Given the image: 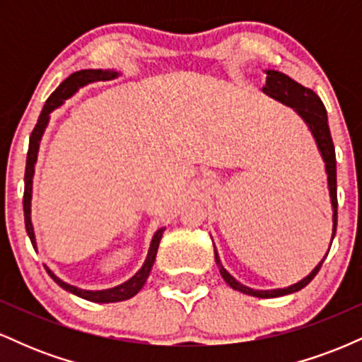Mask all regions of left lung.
<instances>
[{"mask_svg": "<svg viewBox=\"0 0 362 362\" xmlns=\"http://www.w3.org/2000/svg\"><path fill=\"white\" fill-rule=\"evenodd\" d=\"M265 73H267V81H265V86L262 88L264 90V93H267L269 97L276 98V100L284 103V105L293 107V109L301 115V119L308 124L311 134H313V138L318 144L320 153H322L323 161H325V168L328 175V190H330L332 207H334V230H332V242H334L335 231H337V163H335V148H334V141H332V136H330V129H328L325 105H323V102L320 100V97L313 90L305 88V86L300 85V83L291 80L288 74L274 71V69H269V71ZM328 250H330V248H328ZM214 259L219 267V272H221L223 279L226 281L228 286H231L233 289L240 291V293L248 294V296H255V298H279V296H286V294L296 293V291L303 289L305 286H308L310 282L313 281V277L317 276L320 267H322L323 260H325L323 259L320 262L317 267L311 271L310 276H306L305 279L296 282V284L289 286V288L257 291V289L248 288V286H243L242 282L236 281L235 277L223 267L221 262H219L218 253H216V248H214Z\"/></svg>", "mask_w": 362, "mask_h": 362, "instance_id": "8db88e82", "label": "left lung"}]
</instances>
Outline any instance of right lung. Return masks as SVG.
Returning a JSON list of instances; mask_svg holds the SVG:
<instances>
[{"mask_svg": "<svg viewBox=\"0 0 362 362\" xmlns=\"http://www.w3.org/2000/svg\"><path fill=\"white\" fill-rule=\"evenodd\" d=\"M115 76H117V73H115V71H102V69H81V71L73 73L71 76L66 78V80L62 81L59 86H57L56 91H54L51 97L47 98V102H45L42 112H40L39 120H37L34 131H32V134H30V143H28L27 167H25V190H23L25 230H27L28 238H30V242H32V245H34V248H35L37 243H35L34 226H32V221H30L32 178H34L37 153H39V143H40V138H42V134H44V129L49 122V114H51L54 109H57V107H59L61 103L66 100V98L71 97L74 91H76L78 88H81V86L88 85V83H93V81L112 80V78H115ZM163 231H165V228H160V230H158L155 233V236H153L151 245H149V250H148V257H146V260H144L143 267H141L139 271L131 277V279L124 282V284L115 286V288H112V289L85 291V289H80V288H74V286L68 284V282H64V281H61L57 276H54V272L51 271V269L45 267V265H44V267H45V271H47L49 276L52 277L54 282H56V284H59L62 289L69 291V293H73V294H76V296L83 298V300H88V301H93V303H115V301L129 300V298H132L134 294H138L141 288L144 286V282H146L149 272H151L153 264H155L156 252H158V247H160V240H161V236H163Z\"/></svg>", "mask_w": 362, "mask_h": 362, "instance_id": "right-lung-1", "label": "right lung"}]
</instances>
